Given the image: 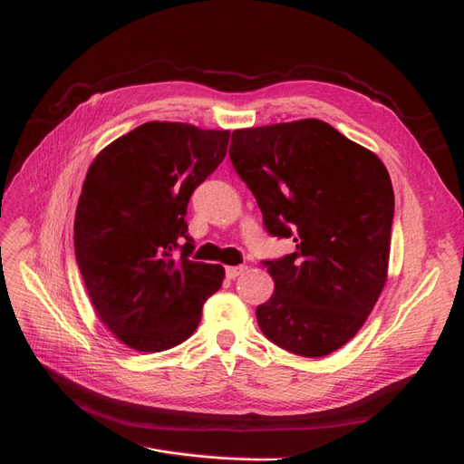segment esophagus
Segmentation results:
<instances>
[{"label": "esophagus", "instance_id": "obj_1", "mask_svg": "<svg viewBox=\"0 0 464 464\" xmlns=\"http://www.w3.org/2000/svg\"><path fill=\"white\" fill-rule=\"evenodd\" d=\"M245 270H246V266H243V264H241V266H227V268H225V274H227L229 280H235V277L243 274Z\"/></svg>", "mask_w": 464, "mask_h": 464}]
</instances>
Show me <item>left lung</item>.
<instances>
[{
	"instance_id": "obj_1",
	"label": "left lung",
	"mask_w": 464,
	"mask_h": 464,
	"mask_svg": "<svg viewBox=\"0 0 464 464\" xmlns=\"http://www.w3.org/2000/svg\"><path fill=\"white\" fill-rule=\"evenodd\" d=\"M237 175L264 227L295 253L264 260L274 295L256 321L276 346L323 357L352 340L387 282L394 192L381 159L323 121L235 130Z\"/></svg>"
}]
</instances>
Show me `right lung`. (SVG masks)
Here are the masks:
<instances>
[{"mask_svg":"<svg viewBox=\"0 0 464 464\" xmlns=\"http://www.w3.org/2000/svg\"><path fill=\"white\" fill-rule=\"evenodd\" d=\"M227 143V130L145 122L107 145L87 170L75 260L99 319L130 348L179 346L221 287L223 266L188 258L194 241L184 218Z\"/></svg>","mask_w":464,"mask_h":464,"instance_id":"1","label":"right lung"}]
</instances>
